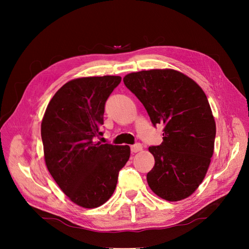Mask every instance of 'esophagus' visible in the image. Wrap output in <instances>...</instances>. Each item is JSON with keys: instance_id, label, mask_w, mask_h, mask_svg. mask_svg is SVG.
Returning a JSON list of instances; mask_svg holds the SVG:
<instances>
[{"instance_id": "34e87169", "label": "esophagus", "mask_w": 249, "mask_h": 249, "mask_svg": "<svg viewBox=\"0 0 249 249\" xmlns=\"http://www.w3.org/2000/svg\"><path fill=\"white\" fill-rule=\"evenodd\" d=\"M142 148H143V146H142V144H140V143H137V144H134L131 146L132 153H138V152H140V150H142Z\"/></svg>"}]
</instances>
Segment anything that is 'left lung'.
<instances>
[{
  "instance_id": "8db88e82",
  "label": "left lung",
  "mask_w": 249,
  "mask_h": 249,
  "mask_svg": "<svg viewBox=\"0 0 249 249\" xmlns=\"http://www.w3.org/2000/svg\"><path fill=\"white\" fill-rule=\"evenodd\" d=\"M124 85L138 97L154 125L163 124V142L150 146L155 165L147 184L158 196L189 197L205 178L214 153L216 124L196 82L171 69L127 73Z\"/></svg>"
}]
</instances>
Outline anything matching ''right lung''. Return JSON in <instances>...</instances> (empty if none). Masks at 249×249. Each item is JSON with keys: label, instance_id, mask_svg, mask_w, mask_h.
<instances>
[{"label": "right lung", "instance_id": "add662e5", "mask_svg": "<svg viewBox=\"0 0 249 249\" xmlns=\"http://www.w3.org/2000/svg\"><path fill=\"white\" fill-rule=\"evenodd\" d=\"M119 76L71 80L52 97L41 122L44 161L60 189L76 205L93 209L114 192L129 145L102 144L105 103Z\"/></svg>", "mask_w": 249, "mask_h": 249}]
</instances>
